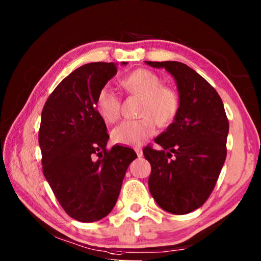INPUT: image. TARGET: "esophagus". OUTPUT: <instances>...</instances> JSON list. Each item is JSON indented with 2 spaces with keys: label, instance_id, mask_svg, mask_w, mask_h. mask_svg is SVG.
<instances>
[{
  "label": "esophagus",
  "instance_id": "obj_1",
  "mask_svg": "<svg viewBox=\"0 0 261 261\" xmlns=\"http://www.w3.org/2000/svg\"><path fill=\"white\" fill-rule=\"evenodd\" d=\"M136 153L137 155H138V158L143 156V151H141V148H136Z\"/></svg>",
  "mask_w": 261,
  "mask_h": 261
}]
</instances>
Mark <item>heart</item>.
Returning a JSON list of instances; mask_svg holds the SVG:
<instances>
[{
	"label": "heart",
	"mask_w": 261,
	"mask_h": 261,
	"mask_svg": "<svg viewBox=\"0 0 261 261\" xmlns=\"http://www.w3.org/2000/svg\"><path fill=\"white\" fill-rule=\"evenodd\" d=\"M121 90L129 96L141 99L137 121L123 122L112 131L114 143L124 146H138L155 130L173 125L180 110V96L174 86L162 84L156 73L147 69H137L122 78ZM121 100L113 92L102 88L95 98V110L101 120L108 124L121 116Z\"/></svg>",
	"instance_id": "heart-1"
}]
</instances>
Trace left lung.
Here are the masks:
<instances>
[{
	"label": "left lung",
	"mask_w": 261,
	"mask_h": 261,
	"mask_svg": "<svg viewBox=\"0 0 261 261\" xmlns=\"http://www.w3.org/2000/svg\"><path fill=\"white\" fill-rule=\"evenodd\" d=\"M145 63L165 68L180 96L176 121L154 139L161 149H143L152 168L148 189L162 210L188 214L213 191L227 156L229 122L218 92L193 69L176 61Z\"/></svg>",
	"instance_id": "obj_1"
}]
</instances>
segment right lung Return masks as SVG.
<instances>
[{
  "label": "right lung",
  "mask_w": 261,
  "mask_h": 261,
  "mask_svg": "<svg viewBox=\"0 0 261 261\" xmlns=\"http://www.w3.org/2000/svg\"><path fill=\"white\" fill-rule=\"evenodd\" d=\"M116 72L113 62L83 65L56 86L41 113L43 175L67 214L81 222L99 221L112 212L137 158L130 147L106 148L107 126L95 110L96 94Z\"/></svg>",
  "instance_id": "right-lung-1"
}]
</instances>
